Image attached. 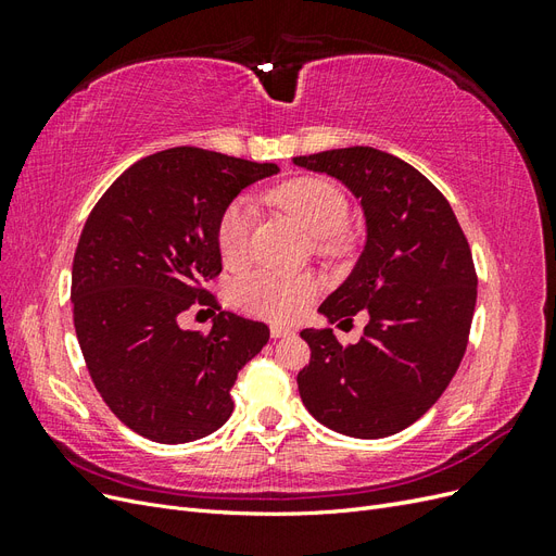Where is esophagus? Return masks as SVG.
<instances>
[{"label": "esophagus", "instance_id": "1", "mask_svg": "<svg viewBox=\"0 0 556 556\" xmlns=\"http://www.w3.org/2000/svg\"><path fill=\"white\" fill-rule=\"evenodd\" d=\"M271 336L274 339H288V336H294V329L285 325H271Z\"/></svg>", "mask_w": 556, "mask_h": 556}]
</instances>
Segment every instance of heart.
Listing matches in <instances>:
<instances>
[{
    "instance_id": "1",
    "label": "heart",
    "mask_w": 556,
    "mask_h": 556,
    "mask_svg": "<svg viewBox=\"0 0 556 556\" xmlns=\"http://www.w3.org/2000/svg\"><path fill=\"white\" fill-rule=\"evenodd\" d=\"M266 199L274 206L294 215L299 225L315 239L333 237L348 223V199L339 185L327 178L304 176L288 180L268 192ZM255 223L257 215L248 199L231 201L220 217H217L215 241L225 264L241 266L248 262ZM315 292L317 282L311 276L282 274L271 271V268L250 274L237 285V296L243 308L280 319L299 315L308 306Z\"/></svg>"
}]
</instances>
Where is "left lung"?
Instances as JSON below:
<instances>
[{
	"instance_id": "left-lung-1",
	"label": "left lung",
	"mask_w": 556,
	"mask_h": 556,
	"mask_svg": "<svg viewBox=\"0 0 556 556\" xmlns=\"http://www.w3.org/2000/svg\"><path fill=\"white\" fill-rule=\"evenodd\" d=\"M294 164L339 178L362 201L364 252L319 313L329 323L368 313L355 345L331 329L301 331L311 362L299 394L319 425L384 439L422 417L457 374L478 296L473 255L447 199L408 162L352 146Z\"/></svg>"
}]
</instances>
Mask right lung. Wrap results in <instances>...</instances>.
<instances>
[{
    "label": "right lung",
    "mask_w": 556,
    "mask_h": 556,
    "mask_svg": "<svg viewBox=\"0 0 556 556\" xmlns=\"http://www.w3.org/2000/svg\"><path fill=\"white\" fill-rule=\"evenodd\" d=\"M274 174L271 162L169 148L131 164L88 215L72 268L76 336L97 392L148 441L220 429L239 371L268 341L264 323L223 311L206 285L223 271L217 217ZM190 307L214 313L208 332L177 325Z\"/></svg>",
    "instance_id": "obj_1"
}]
</instances>
